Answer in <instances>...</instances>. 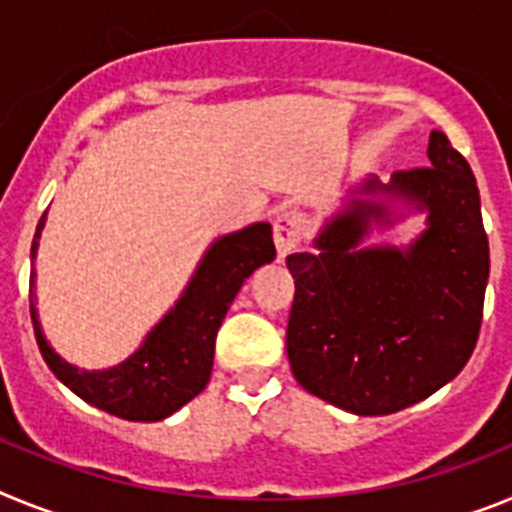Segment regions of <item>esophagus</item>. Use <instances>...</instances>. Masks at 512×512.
<instances>
[{
    "label": "esophagus",
    "mask_w": 512,
    "mask_h": 512,
    "mask_svg": "<svg viewBox=\"0 0 512 512\" xmlns=\"http://www.w3.org/2000/svg\"><path fill=\"white\" fill-rule=\"evenodd\" d=\"M273 234H275V250L278 255L286 257L293 252L301 242V219L293 211L278 213L273 221Z\"/></svg>",
    "instance_id": "obj_1"
}]
</instances>
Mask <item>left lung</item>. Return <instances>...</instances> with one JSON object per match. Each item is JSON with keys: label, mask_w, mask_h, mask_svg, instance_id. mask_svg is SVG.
<instances>
[{"label": "left lung", "mask_w": 512, "mask_h": 512, "mask_svg": "<svg viewBox=\"0 0 512 512\" xmlns=\"http://www.w3.org/2000/svg\"><path fill=\"white\" fill-rule=\"evenodd\" d=\"M430 167L368 177L332 216L317 252L286 265L296 283L286 350L309 394L353 415H391L456 376L477 345L490 244L469 162L443 131L430 133ZM384 197L429 211L407 251L361 248L371 223L388 225Z\"/></svg>", "instance_id": "left-lung-1"}]
</instances>
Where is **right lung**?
<instances>
[{"label": "right lung", "mask_w": 512, "mask_h": 512, "mask_svg": "<svg viewBox=\"0 0 512 512\" xmlns=\"http://www.w3.org/2000/svg\"><path fill=\"white\" fill-rule=\"evenodd\" d=\"M43 226L46 213L35 229L30 260H35ZM273 257V229L265 221L216 239L203 255L175 309L164 314L162 322L146 335L131 358L105 371H84L66 363L48 345L38 311L30 301V317L43 361L61 384L97 410L136 422L164 420L206 389L216 335L231 301L242 283L260 265L273 262ZM30 278H35V270Z\"/></svg>", "instance_id": "1"}]
</instances>
